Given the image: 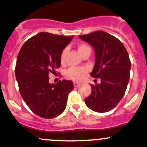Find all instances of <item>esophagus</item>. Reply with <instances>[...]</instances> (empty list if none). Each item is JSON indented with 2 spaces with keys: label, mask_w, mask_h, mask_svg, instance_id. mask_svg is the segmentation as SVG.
Instances as JSON below:
<instances>
[{
  "label": "esophagus",
  "mask_w": 147,
  "mask_h": 147,
  "mask_svg": "<svg viewBox=\"0 0 147 147\" xmlns=\"http://www.w3.org/2000/svg\"><path fill=\"white\" fill-rule=\"evenodd\" d=\"M78 86H80V83H78V82H74V86L78 87Z\"/></svg>",
  "instance_id": "obj_1"
}]
</instances>
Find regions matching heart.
<instances>
[{
    "mask_svg": "<svg viewBox=\"0 0 147 147\" xmlns=\"http://www.w3.org/2000/svg\"><path fill=\"white\" fill-rule=\"evenodd\" d=\"M78 52L80 53L81 55H83L85 53L92 51L91 47L86 44L78 45ZM67 52V49H64V51H62L61 54V63H64L65 61ZM86 72V69L82 68V67H71V68L68 69L67 70L66 75H67L68 78L71 79V80H75V81H79V80L83 78Z\"/></svg>",
    "mask_w": 147,
    "mask_h": 147,
    "instance_id": "b5f03b06",
    "label": "heart"
}]
</instances>
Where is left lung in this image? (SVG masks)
Segmentation results:
<instances>
[{
  "label": "left lung",
  "instance_id": "1",
  "mask_svg": "<svg viewBox=\"0 0 147 147\" xmlns=\"http://www.w3.org/2000/svg\"><path fill=\"white\" fill-rule=\"evenodd\" d=\"M94 47L95 64L90 75L101 83L92 84V93L86 105L98 113L108 112L118 105L125 95L129 79L131 63L124 45L113 36L102 31L80 35Z\"/></svg>",
  "mask_w": 147,
  "mask_h": 147
}]
</instances>
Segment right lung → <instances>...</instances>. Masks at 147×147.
Segmentation results:
<instances>
[{"label":"right lung","mask_w":147,"mask_h":147,"mask_svg":"<svg viewBox=\"0 0 147 147\" xmlns=\"http://www.w3.org/2000/svg\"><path fill=\"white\" fill-rule=\"evenodd\" d=\"M73 36L42 32L28 39L18 55L15 76L20 92L28 108L45 119L56 117L67 106L71 80L49 83V75L61 66V54Z\"/></svg>","instance_id":"right-lung-1"}]
</instances>
